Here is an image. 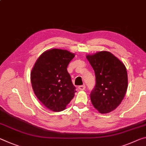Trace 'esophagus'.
I'll list each match as a JSON object with an SVG mask.
<instances>
[{"instance_id": "1", "label": "esophagus", "mask_w": 146, "mask_h": 146, "mask_svg": "<svg viewBox=\"0 0 146 146\" xmlns=\"http://www.w3.org/2000/svg\"><path fill=\"white\" fill-rule=\"evenodd\" d=\"M85 88H86L85 85H81V86H78V89H79L80 90H84Z\"/></svg>"}]
</instances>
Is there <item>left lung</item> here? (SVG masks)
Instances as JSON below:
<instances>
[{
    "label": "left lung",
    "mask_w": 146,
    "mask_h": 146,
    "mask_svg": "<svg viewBox=\"0 0 146 146\" xmlns=\"http://www.w3.org/2000/svg\"><path fill=\"white\" fill-rule=\"evenodd\" d=\"M96 75V86L90 94L93 106L101 114L115 109L126 94L128 84L125 65L108 51L87 55Z\"/></svg>",
    "instance_id": "8db88e82"
}]
</instances>
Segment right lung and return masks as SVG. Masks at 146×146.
<instances>
[{
	"label": "right lung",
	"mask_w": 146,
	"mask_h": 146,
	"mask_svg": "<svg viewBox=\"0 0 146 146\" xmlns=\"http://www.w3.org/2000/svg\"><path fill=\"white\" fill-rule=\"evenodd\" d=\"M75 54L67 50L44 52L32 69V89L43 105L54 112H60L74 98L76 88L67 70Z\"/></svg>",
	"instance_id": "right-lung-1"
}]
</instances>
